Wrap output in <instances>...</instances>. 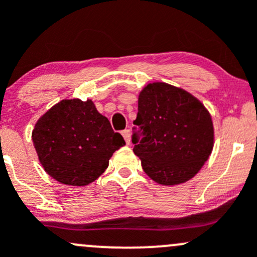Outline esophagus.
<instances>
[{
  "label": "esophagus",
  "mask_w": 257,
  "mask_h": 257,
  "mask_svg": "<svg viewBox=\"0 0 257 257\" xmlns=\"http://www.w3.org/2000/svg\"><path fill=\"white\" fill-rule=\"evenodd\" d=\"M121 136H123L124 141H125L126 144L131 143V132H129V129H124V131L121 132Z\"/></svg>",
  "instance_id": "1"
}]
</instances>
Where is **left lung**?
I'll list each match as a JSON object with an SVG mask.
<instances>
[{
    "mask_svg": "<svg viewBox=\"0 0 257 257\" xmlns=\"http://www.w3.org/2000/svg\"><path fill=\"white\" fill-rule=\"evenodd\" d=\"M133 123L142 136L132 137L134 154L141 158L145 174L158 184L190 180L211 154V115L198 98L181 88L163 82L145 85Z\"/></svg>",
    "mask_w": 257,
    "mask_h": 257,
    "instance_id": "obj_1",
    "label": "left lung"
}]
</instances>
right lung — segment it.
<instances>
[{
	"instance_id": "obj_1",
	"label": "right lung",
	"mask_w": 257,
	"mask_h": 257,
	"mask_svg": "<svg viewBox=\"0 0 257 257\" xmlns=\"http://www.w3.org/2000/svg\"><path fill=\"white\" fill-rule=\"evenodd\" d=\"M46 173L66 185L84 186L104 173L115 150L125 145L90 99H63L47 110L32 132Z\"/></svg>"
}]
</instances>
